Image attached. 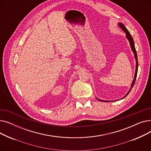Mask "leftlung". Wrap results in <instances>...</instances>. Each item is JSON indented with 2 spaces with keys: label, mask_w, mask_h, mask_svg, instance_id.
I'll use <instances>...</instances> for the list:
<instances>
[{
  "label": "left lung",
  "mask_w": 151,
  "mask_h": 151,
  "mask_svg": "<svg viewBox=\"0 0 151 151\" xmlns=\"http://www.w3.org/2000/svg\"><path fill=\"white\" fill-rule=\"evenodd\" d=\"M118 25L119 26V27L122 29V30L124 32H125V33L126 34V37L127 38L128 40L130 42V46H131V48H132V51L133 52V54H134V58H135V59H136V70H135V74H134V79H133V81L132 82V86H131V88L130 89V91H129V92L126 94V96L123 97L122 99L125 98L127 95L129 93V92H130V91L132 90V88L133 87L134 84V83H135V80H136V78H137V72H138V58H137V51H136V49H135V47H134V41H133V39L132 38V37L131 36L130 32H129V30L126 29V27L124 26V25L121 22H119L118 24ZM99 101H104V102H106V101H106V100H100L99 99H97Z\"/></svg>",
  "instance_id": "left-lung-1"
}]
</instances>
